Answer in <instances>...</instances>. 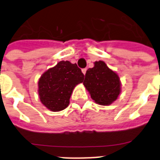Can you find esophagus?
<instances>
[{"instance_id": "1", "label": "esophagus", "mask_w": 160, "mask_h": 160, "mask_svg": "<svg viewBox=\"0 0 160 160\" xmlns=\"http://www.w3.org/2000/svg\"><path fill=\"white\" fill-rule=\"evenodd\" d=\"M82 73H83V74H86V73H87V69H82Z\"/></svg>"}]
</instances>
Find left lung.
I'll list each match as a JSON object with an SVG mask.
<instances>
[{
  "label": "left lung",
  "mask_w": 160,
  "mask_h": 160,
  "mask_svg": "<svg viewBox=\"0 0 160 160\" xmlns=\"http://www.w3.org/2000/svg\"><path fill=\"white\" fill-rule=\"evenodd\" d=\"M87 70L83 85L96 103L108 106L118 98L121 92L118 75L104 62L98 61Z\"/></svg>",
  "instance_id": "left-lung-1"
}]
</instances>
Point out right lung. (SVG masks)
<instances>
[{
	"instance_id": "add662e5",
	"label": "right lung",
	"mask_w": 160,
	"mask_h": 160,
	"mask_svg": "<svg viewBox=\"0 0 160 160\" xmlns=\"http://www.w3.org/2000/svg\"><path fill=\"white\" fill-rule=\"evenodd\" d=\"M84 79L76 64L69 61H61L46 70L38 81V94L46 108L52 111H60L69 106L73 88Z\"/></svg>"
}]
</instances>
